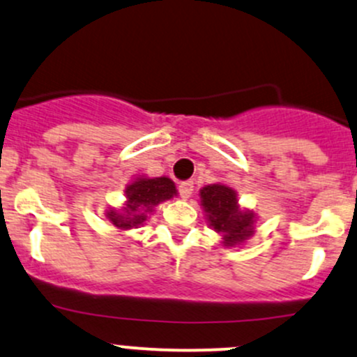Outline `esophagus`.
Masks as SVG:
<instances>
[{
	"mask_svg": "<svg viewBox=\"0 0 357 357\" xmlns=\"http://www.w3.org/2000/svg\"><path fill=\"white\" fill-rule=\"evenodd\" d=\"M178 190H180V195H182L183 199H189L190 195H192L194 182H192V180H187V182H182L178 185Z\"/></svg>",
	"mask_w": 357,
	"mask_h": 357,
	"instance_id": "1",
	"label": "esophagus"
}]
</instances>
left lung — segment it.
Masks as SVG:
<instances>
[{"label": "left lung", "instance_id": "8db88e82", "mask_svg": "<svg viewBox=\"0 0 357 357\" xmlns=\"http://www.w3.org/2000/svg\"><path fill=\"white\" fill-rule=\"evenodd\" d=\"M199 197L206 221L221 236L223 247L243 245L255 233L257 214L241 208L235 189L226 183H211L199 190Z\"/></svg>", "mask_w": 357, "mask_h": 357}]
</instances>
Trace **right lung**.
<instances>
[{"instance_id":"1","label":"right lung","mask_w":357,"mask_h":357,"mask_svg":"<svg viewBox=\"0 0 357 357\" xmlns=\"http://www.w3.org/2000/svg\"><path fill=\"white\" fill-rule=\"evenodd\" d=\"M177 187L174 180L168 177H146L137 175L126 187V201L121 208H109L105 211L107 220L124 233L128 229L139 228L155 213L156 206L170 201L177 195Z\"/></svg>"}]
</instances>
